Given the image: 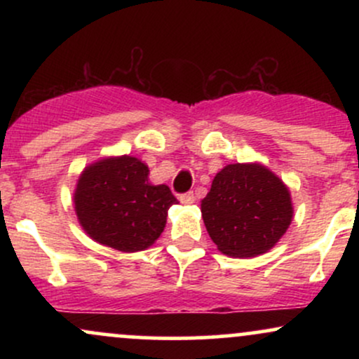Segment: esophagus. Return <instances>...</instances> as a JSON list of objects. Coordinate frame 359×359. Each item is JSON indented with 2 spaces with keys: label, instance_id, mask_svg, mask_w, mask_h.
<instances>
[{
  "label": "esophagus",
  "instance_id": "1",
  "mask_svg": "<svg viewBox=\"0 0 359 359\" xmlns=\"http://www.w3.org/2000/svg\"><path fill=\"white\" fill-rule=\"evenodd\" d=\"M179 201L182 204H192L194 201H196V197H194V192H185V194H180L179 196Z\"/></svg>",
  "mask_w": 359,
  "mask_h": 359
}]
</instances>
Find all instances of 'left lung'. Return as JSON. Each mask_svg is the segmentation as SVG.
<instances>
[{
	"mask_svg": "<svg viewBox=\"0 0 359 359\" xmlns=\"http://www.w3.org/2000/svg\"><path fill=\"white\" fill-rule=\"evenodd\" d=\"M201 211L217 250L234 258L269 251L287 231L294 214L285 184L258 163L222 168L201 201Z\"/></svg>",
	"mask_w": 359,
	"mask_h": 359,
	"instance_id": "8db88e82",
	"label": "left lung"
}]
</instances>
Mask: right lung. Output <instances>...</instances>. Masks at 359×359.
Wrapping results in <instances>:
<instances>
[{"instance_id":"add662e5","label":"right lung","mask_w":359,"mask_h":359,"mask_svg":"<svg viewBox=\"0 0 359 359\" xmlns=\"http://www.w3.org/2000/svg\"><path fill=\"white\" fill-rule=\"evenodd\" d=\"M74 204L81 226L93 240L131 253L154 245L177 199L165 184L148 182L145 163L123 155L86 168Z\"/></svg>"}]
</instances>
